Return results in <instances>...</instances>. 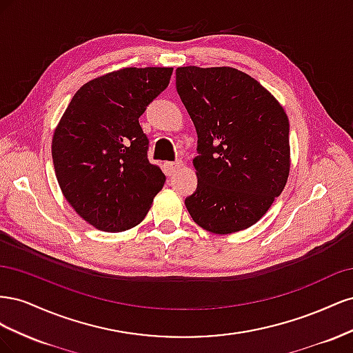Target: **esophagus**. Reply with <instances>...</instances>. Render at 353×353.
Masks as SVG:
<instances>
[{
    "label": "esophagus",
    "instance_id": "1",
    "mask_svg": "<svg viewBox=\"0 0 353 353\" xmlns=\"http://www.w3.org/2000/svg\"><path fill=\"white\" fill-rule=\"evenodd\" d=\"M181 168H183V162H166L165 163V172H166V175L172 176L174 174L178 172Z\"/></svg>",
    "mask_w": 353,
    "mask_h": 353
}]
</instances>
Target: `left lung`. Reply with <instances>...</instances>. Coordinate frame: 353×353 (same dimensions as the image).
<instances>
[{
    "label": "left lung",
    "instance_id": "left-lung-1",
    "mask_svg": "<svg viewBox=\"0 0 353 353\" xmlns=\"http://www.w3.org/2000/svg\"><path fill=\"white\" fill-rule=\"evenodd\" d=\"M176 90L197 131V190L185 206L199 227L232 234L258 222L290 174L288 117L239 69H176Z\"/></svg>",
    "mask_w": 353,
    "mask_h": 353
}]
</instances>
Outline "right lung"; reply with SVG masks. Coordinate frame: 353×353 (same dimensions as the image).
I'll return each instance as SVG.
<instances>
[{
  "label": "right lung",
  "instance_id": "obj_1",
  "mask_svg": "<svg viewBox=\"0 0 353 353\" xmlns=\"http://www.w3.org/2000/svg\"><path fill=\"white\" fill-rule=\"evenodd\" d=\"M172 68H123L83 83L52 135L61 193L100 231L140 223L166 176L147 159L140 116L168 85Z\"/></svg>",
  "mask_w": 353,
  "mask_h": 353
}]
</instances>
